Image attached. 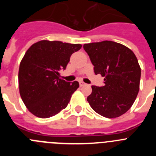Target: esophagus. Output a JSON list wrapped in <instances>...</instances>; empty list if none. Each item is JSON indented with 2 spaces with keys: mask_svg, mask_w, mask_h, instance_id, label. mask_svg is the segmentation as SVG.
<instances>
[{
  "mask_svg": "<svg viewBox=\"0 0 156 156\" xmlns=\"http://www.w3.org/2000/svg\"><path fill=\"white\" fill-rule=\"evenodd\" d=\"M86 85V83H85L84 82H83V81H80V87H83Z\"/></svg>",
  "mask_w": 156,
  "mask_h": 156,
  "instance_id": "1",
  "label": "esophagus"
}]
</instances>
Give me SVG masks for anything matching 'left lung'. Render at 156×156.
Listing matches in <instances>:
<instances>
[{
  "label": "left lung",
  "instance_id": "obj_1",
  "mask_svg": "<svg viewBox=\"0 0 156 156\" xmlns=\"http://www.w3.org/2000/svg\"><path fill=\"white\" fill-rule=\"evenodd\" d=\"M94 73L105 76L104 86H92L87 100L97 113L106 118L124 114L139 91L140 68L137 57L124 45L105 41L85 44Z\"/></svg>",
  "mask_w": 156,
  "mask_h": 156
}]
</instances>
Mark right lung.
Here are the masks:
<instances>
[{
  "mask_svg": "<svg viewBox=\"0 0 156 156\" xmlns=\"http://www.w3.org/2000/svg\"><path fill=\"white\" fill-rule=\"evenodd\" d=\"M81 44L41 41L32 45L19 66L20 95L29 111L40 118H49L66 108L79 83L59 78L72 54Z\"/></svg>",
  "mask_w": 156,
  "mask_h": 156,
  "instance_id": "add662e5",
  "label": "right lung"
}]
</instances>
